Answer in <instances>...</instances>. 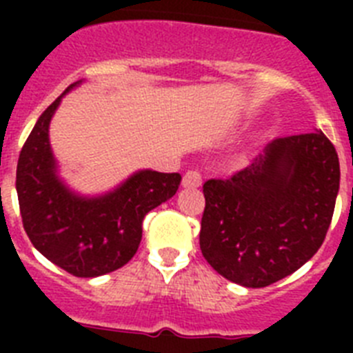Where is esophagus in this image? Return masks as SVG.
<instances>
[{
    "label": "esophagus",
    "instance_id": "esophagus-1",
    "mask_svg": "<svg viewBox=\"0 0 353 353\" xmlns=\"http://www.w3.org/2000/svg\"><path fill=\"white\" fill-rule=\"evenodd\" d=\"M199 185H201V174H199V171L189 170L183 174L182 187H185V189H196Z\"/></svg>",
    "mask_w": 353,
    "mask_h": 353
}]
</instances>
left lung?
I'll return each mask as SVG.
<instances>
[{"instance_id":"left-lung-1","label":"left lung","mask_w":353,"mask_h":353,"mask_svg":"<svg viewBox=\"0 0 353 353\" xmlns=\"http://www.w3.org/2000/svg\"><path fill=\"white\" fill-rule=\"evenodd\" d=\"M338 191L339 159L322 130L274 139L232 179L205 182V260L245 288L279 281L320 249Z\"/></svg>"}]
</instances>
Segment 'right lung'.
<instances>
[{
  "mask_svg": "<svg viewBox=\"0 0 353 353\" xmlns=\"http://www.w3.org/2000/svg\"><path fill=\"white\" fill-rule=\"evenodd\" d=\"M70 84L39 117L17 162L19 207L31 244L54 265L77 277L120 269L141 242L143 217L173 198L179 173L138 170L101 194H81L60 174L49 125Z\"/></svg>",
  "mask_w": 353,
  "mask_h": 353,
  "instance_id": "obj_1",
  "label": "right lung"
}]
</instances>
